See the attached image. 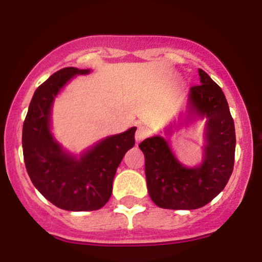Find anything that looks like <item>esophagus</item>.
<instances>
[{
	"mask_svg": "<svg viewBox=\"0 0 262 262\" xmlns=\"http://www.w3.org/2000/svg\"><path fill=\"white\" fill-rule=\"evenodd\" d=\"M149 135V130L144 127L143 124H139L137 128V132H135V140H137V143H140L141 140L145 139L146 137Z\"/></svg>",
	"mask_w": 262,
	"mask_h": 262,
	"instance_id": "1",
	"label": "esophagus"
}]
</instances>
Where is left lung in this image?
<instances>
[{
    "instance_id": "8db88e82",
    "label": "left lung",
    "mask_w": 262,
    "mask_h": 262,
    "mask_svg": "<svg viewBox=\"0 0 262 262\" xmlns=\"http://www.w3.org/2000/svg\"><path fill=\"white\" fill-rule=\"evenodd\" d=\"M200 85L188 95L189 116L206 117V146L200 166H183L162 137L139 144L145 156L148 192L165 209H197L218 196L229 181L235 156V128L223 91L208 74L198 69Z\"/></svg>"
}]
</instances>
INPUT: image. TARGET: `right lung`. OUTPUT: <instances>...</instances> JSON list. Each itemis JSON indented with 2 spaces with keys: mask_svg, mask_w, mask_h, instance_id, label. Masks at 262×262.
<instances>
[{
  "mask_svg": "<svg viewBox=\"0 0 262 262\" xmlns=\"http://www.w3.org/2000/svg\"><path fill=\"white\" fill-rule=\"evenodd\" d=\"M89 73L64 68L53 74L35 90L23 123V156L33 185L54 206L73 212L97 210L108 202L117 167L134 146L137 130L104 138L80 158L62 150L50 132L54 98L74 76Z\"/></svg>",
  "mask_w": 262,
  "mask_h": 262,
  "instance_id": "add662e5",
  "label": "right lung"
}]
</instances>
